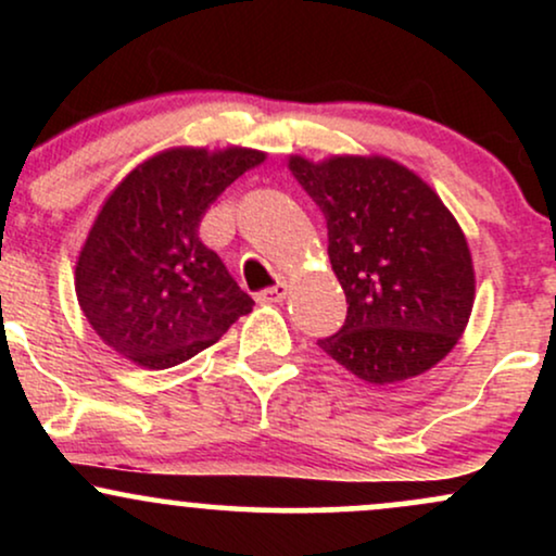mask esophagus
<instances>
[{
	"mask_svg": "<svg viewBox=\"0 0 556 556\" xmlns=\"http://www.w3.org/2000/svg\"><path fill=\"white\" fill-rule=\"evenodd\" d=\"M285 298H287V285L285 282H277V285L266 287V290L258 292L261 303H282Z\"/></svg>",
	"mask_w": 556,
	"mask_h": 556,
	"instance_id": "obj_1",
	"label": "esophagus"
}]
</instances>
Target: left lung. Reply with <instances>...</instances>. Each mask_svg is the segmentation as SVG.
<instances>
[{
  "label": "left lung",
  "mask_w": 556,
  "mask_h": 556,
  "mask_svg": "<svg viewBox=\"0 0 556 556\" xmlns=\"http://www.w3.org/2000/svg\"><path fill=\"white\" fill-rule=\"evenodd\" d=\"M290 169L327 219L331 269L348 298L340 331L318 348L368 384L429 371L473 308V264L455 216L392 159L292 156Z\"/></svg>",
  "instance_id": "1"
}]
</instances>
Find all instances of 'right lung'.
Listing matches in <instances>:
<instances>
[{
    "label": "right lung",
    "mask_w": 556,
    "mask_h": 556,
    "mask_svg": "<svg viewBox=\"0 0 556 556\" xmlns=\"http://www.w3.org/2000/svg\"><path fill=\"white\" fill-rule=\"evenodd\" d=\"M261 151H164L132 169L96 216L75 292L110 348L146 368H172L214 344L253 300L198 238L203 214Z\"/></svg>",
    "instance_id": "1"
}]
</instances>
